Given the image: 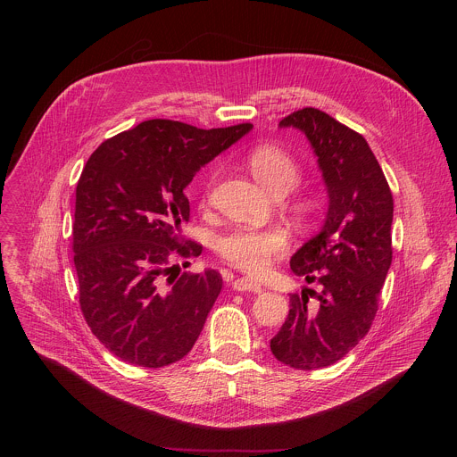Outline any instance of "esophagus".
<instances>
[{
  "label": "esophagus",
  "instance_id": "esophagus-1",
  "mask_svg": "<svg viewBox=\"0 0 457 457\" xmlns=\"http://www.w3.org/2000/svg\"><path fill=\"white\" fill-rule=\"evenodd\" d=\"M233 287L237 291H251V293H262L264 287L260 286V282L253 280V278H247V277H240L233 282Z\"/></svg>",
  "mask_w": 457,
  "mask_h": 457
}]
</instances>
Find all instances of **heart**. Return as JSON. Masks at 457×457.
<instances>
[{"mask_svg": "<svg viewBox=\"0 0 457 457\" xmlns=\"http://www.w3.org/2000/svg\"><path fill=\"white\" fill-rule=\"evenodd\" d=\"M245 162L256 180L277 197L287 193L300 179V166L296 159L275 145L254 146L247 154ZM295 210L300 217H307L316 210V201L311 195H302L295 203ZM287 249L289 237L278 226H237L219 240L220 256L228 264L247 275L268 271L273 260L282 256Z\"/></svg>", "mask_w": 457, "mask_h": 457, "instance_id": "1", "label": "heart"}]
</instances>
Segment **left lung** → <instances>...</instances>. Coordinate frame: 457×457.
Wrapping results in <instances>:
<instances>
[{
  "mask_svg": "<svg viewBox=\"0 0 457 457\" xmlns=\"http://www.w3.org/2000/svg\"><path fill=\"white\" fill-rule=\"evenodd\" d=\"M309 139L329 193L321 231L291 258L295 275L320 293L289 295V314L271 338L278 361L300 370L342 360L369 333L378 298L393 262L395 201L363 136L318 108H302L280 120ZM317 302L308 303V296Z\"/></svg>",
  "mask_w": 457,
  "mask_h": 457,
  "instance_id": "left-lung-1",
  "label": "left lung"
}]
</instances>
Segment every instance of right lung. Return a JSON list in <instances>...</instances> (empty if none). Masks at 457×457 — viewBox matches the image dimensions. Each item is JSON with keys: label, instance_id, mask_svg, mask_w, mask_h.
<instances>
[{"label": "right lung", "instance_id": "obj_1", "mask_svg": "<svg viewBox=\"0 0 457 457\" xmlns=\"http://www.w3.org/2000/svg\"><path fill=\"white\" fill-rule=\"evenodd\" d=\"M251 128L150 119L106 139L87 161L72 228L79 305L94 337L122 361L159 369L197 342L222 277L171 273V256L203 253L180 237L189 220L184 187Z\"/></svg>", "mask_w": 457, "mask_h": 457}]
</instances>
